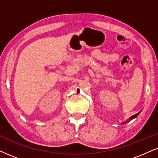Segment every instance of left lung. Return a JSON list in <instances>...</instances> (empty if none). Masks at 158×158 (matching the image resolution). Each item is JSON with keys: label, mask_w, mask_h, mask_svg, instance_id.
<instances>
[{"label": "left lung", "mask_w": 158, "mask_h": 158, "mask_svg": "<svg viewBox=\"0 0 158 158\" xmlns=\"http://www.w3.org/2000/svg\"><path fill=\"white\" fill-rule=\"evenodd\" d=\"M140 112H141V111H139V113L135 114V115H133V116H132V117H130V119H134V118H135V117H137V116L139 114V113H140Z\"/></svg>", "instance_id": "left-lung-1"}]
</instances>
